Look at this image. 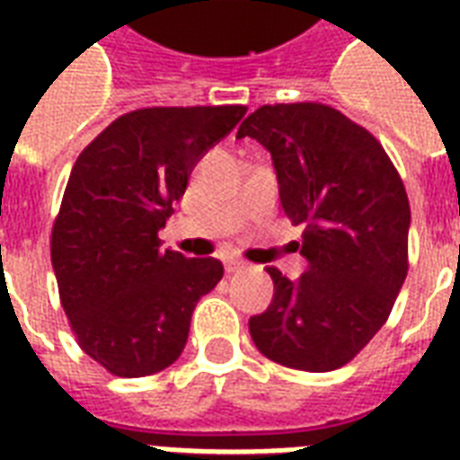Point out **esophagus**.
<instances>
[{
	"mask_svg": "<svg viewBox=\"0 0 460 460\" xmlns=\"http://www.w3.org/2000/svg\"><path fill=\"white\" fill-rule=\"evenodd\" d=\"M241 270H246L243 261H226V273H241Z\"/></svg>",
	"mask_w": 460,
	"mask_h": 460,
	"instance_id": "esophagus-1",
	"label": "esophagus"
}]
</instances>
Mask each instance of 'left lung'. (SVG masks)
Returning <instances> with one entry per match:
<instances>
[{
    "mask_svg": "<svg viewBox=\"0 0 460 460\" xmlns=\"http://www.w3.org/2000/svg\"><path fill=\"white\" fill-rule=\"evenodd\" d=\"M236 137L270 152L308 261L296 280L270 266L273 300L249 320L251 340L290 369H338L379 332L406 279L404 181L375 135L330 105H261Z\"/></svg>",
    "mask_w": 460,
    "mask_h": 460,
    "instance_id": "left-lung-1",
    "label": "left lung"
}]
</instances>
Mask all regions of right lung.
I'll return each instance as SVG.
<instances>
[{"instance_id":"1","label":"right lung","mask_w":460,"mask_h":460,"mask_svg":"<svg viewBox=\"0 0 460 460\" xmlns=\"http://www.w3.org/2000/svg\"><path fill=\"white\" fill-rule=\"evenodd\" d=\"M243 113V105L142 108L78 155L51 231V263L78 345L111 375L170 367L197 303L224 276L221 261L162 249L157 231L201 155Z\"/></svg>"}]
</instances>
